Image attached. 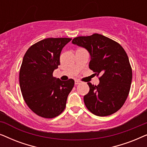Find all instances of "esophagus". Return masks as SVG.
<instances>
[{"instance_id": "esophagus-1", "label": "esophagus", "mask_w": 147, "mask_h": 147, "mask_svg": "<svg viewBox=\"0 0 147 147\" xmlns=\"http://www.w3.org/2000/svg\"><path fill=\"white\" fill-rule=\"evenodd\" d=\"M80 83H81V82L79 81V80H75V84H76V85H78V84H80Z\"/></svg>"}]
</instances>
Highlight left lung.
Segmentation results:
<instances>
[{
	"label": "left lung",
	"mask_w": 147,
	"mask_h": 147,
	"mask_svg": "<svg viewBox=\"0 0 147 147\" xmlns=\"http://www.w3.org/2000/svg\"><path fill=\"white\" fill-rule=\"evenodd\" d=\"M72 43L87 49L91 57L90 69L101 75L98 86L88 83L90 91L84 97L86 108L99 116L115 113L125 102L132 82L126 51L117 42L98 33L76 37Z\"/></svg>",
	"instance_id": "left-lung-1"
}]
</instances>
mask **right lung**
I'll return each instance as SVG.
<instances>
[{"mask_svg": "<svg viewBox=\"0 0 147 147\" xmlns=\"http://www.w3.org/2000/svg\"><path fill=\"white\" fill-rule=\"evenodd\" d=\"M70 38H47L31 46L23 57L19 72L23 99L34 113L53 118L65 109L74 80L61 81L53 72L60 65L61 50Z\"/></svg>", "mask_w": 147, "mask_h": 147, "instance_id": "1", "label": "right lung"}]
</instances>
